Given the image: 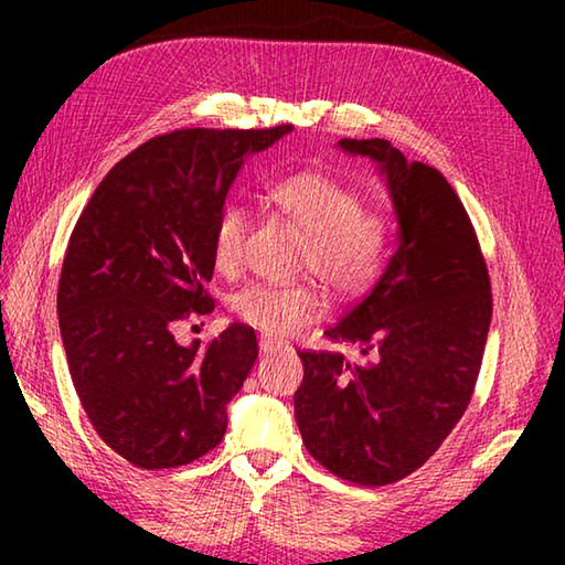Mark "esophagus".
Here are the masks:
<instances>
[{
  "label": "esophagus",
  "mask_w": 565,
  "mask_h": 565,
  "mask_svg": "<svg viewBox=\"0 0 565 565\" xmlns=\"http://www.w3.org/2000/svg\"><path fill=\"white\" fill-rule=\"evenodd\" d=\"M284 347L281 341H276V339H269V337H262L259 339V349H262V353H271V351H279Z\"/></svg>",
  "instance_id": "esophagus-1"
}]
</instances>
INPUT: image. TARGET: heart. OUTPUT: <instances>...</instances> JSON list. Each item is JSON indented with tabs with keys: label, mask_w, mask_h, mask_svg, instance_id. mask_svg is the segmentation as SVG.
I'll use <instances>...</instances> for the list:
<instances>
[{
	"label": "heart",
	"mask_w": 565,
	"mask_h": 565,
	"mask_svg": "<svg viewBox=\"0 0 565 565\" xmlns=\"http://www.w3.org/2000/svg\"><path fill=\"white\" fill-rule=\"evenodd\" d=\"M266 196L306 234L301 269L313 271L339 299H356L374 286L394 248V226L366 206L356 186L327 171H296L276 179ZM244 209L226 202L212 228V259L222 274L242 266ZM234 317L269 337H291L317 321L327 301L313 284H248L232 301Z\"/></svg>",
	"instance_id": "b5f03b06"
}]
</instances>
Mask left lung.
<instances>
[{
	"instance_id": "8db88e82",
	"label": "left lung",
	"mask_w": 565,
	"mask_h": 565,
	"mask_svg": "<svg viewBox=\"0 0 565 565\" xmlns=\"http://www.w3.org/2000/svg\"><path fill=\"white\" fill-rule=\"evenodd\" d=\"M386 179L398 248L339 323L366 363L299 351L294 394L306 451L359 486L396 483L431 458L461 420L481 371L493 299L489 269L461 199L441 171L406 161L386 139H341Z\"/></svg>"
}]
</instances>
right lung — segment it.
<instances>
[{
	"instance_id": "add662e5",
	"label": "right lung",
	"mask_w": 565,
	"mask_h": 565,
	"mask_svg": "<svg viewBox=\"0 0 565 565\" xmlns=\"http://www.w3.org/2000/svg\"><path fill=\"white\" fill-rule=\"evenodd\" d=\"M289 131L161 134L102 179L74 226L56 291L66 363L94 431L137 468L191 463L224 438L256 333L232 323L199 349L174 329L214 311L218 209L244 159Z\"/></svg>"
}]
</instances>
